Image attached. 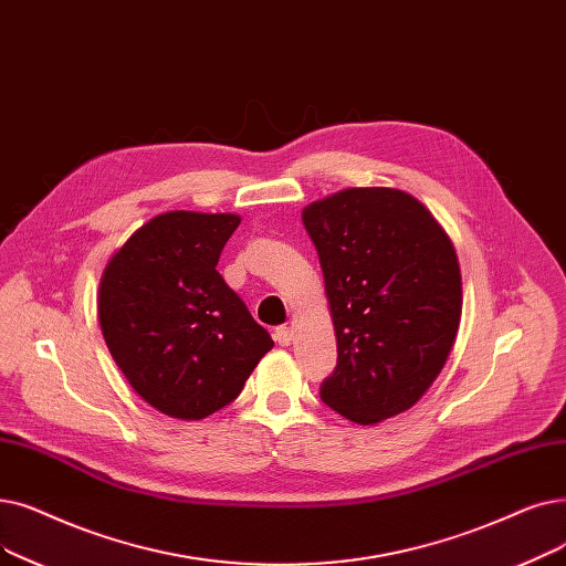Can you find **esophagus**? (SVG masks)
<instances>
[{
    "label": "esophagus",
    "mask_w": 566,
    "mask_h": 566,
    "mask_svg": "<svg viewBox=\"0 0 566 566\" xmlns=\"http://www.w3.org/2000/svg\"><path fill=\"white\" fill-rule=\"evenodd\" d=\"M275 339L280 347H289V344L293 342V331L289 326H280V328H275Z\"/></svg>",
    "instance_id": "1"
}]
</instances>
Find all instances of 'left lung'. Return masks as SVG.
Segmentation results:
<instances>
[{
    "mask_svg": "<svg viewBox=\"0 0 566 566\" xmlns=\"http://www.w3.org/2000/svg\"><path fill=\"white\" fill-rule=\"evenodd\" d=\"M326 282L337 365L322 400L358 426L402 413L444 367L462 277L447 231L411 193L352 187L303 210Z\"/></svg>",
    "mask_w": 566,
    "mask_h": 566,
    "instance_id": "obj_1",
    "label": "left lung"
}]
</instances>
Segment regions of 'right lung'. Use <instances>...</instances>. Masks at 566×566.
<instances>
[{
    "label": "right lung",
    "mask_w": 566,
    "mask_h": 566,
    "mask_svg": "<svg viewBox=\"0 0 566 566\" xmlns=\"http://www.w3.org/2000/svg\"><path fill=\"white\" fill-rule=\"evenodd\" d=\"M238 214L174 210L111 256L96 312L106 347L138 396L199 421L233 402L273 339L217 273Z\"/></svg>",
    "instance_id": "add662e5"
}]
</instances>
